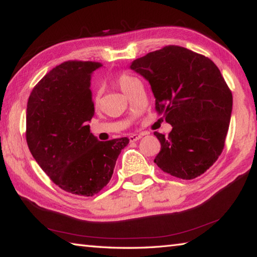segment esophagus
I'll return each instance as SVG.
<instances>
[{"label":"esophagus","instance_id":"34e87169","mask_svg":"<svg viewBox=\"0 0 257 257\" xmlns=\"http://www.w3.org/2000/svg\"><path fill=\"white\" fill-rule=\"evenodd\" d=\"M142 137H143V135L132 134V135H129V141H130V142H137L138 139H141Z\"/></svg>","mask_w":257,"mask_h":257}]
</instances>
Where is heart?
I'll list each match as a JSON object with an SVG mask.
<instances>
[{
  "mask_svg": "<svg viewBox=\"0 0 257 257\" xmlns=\"http://www.w3.org/2000/svg\"><path fill=\"white\" fill-rule=\"evenodd\" d=\"M134 80H135V78L127 75V73H119V75L116 76V78H115V84L121 90H122L123 93H125V92H127L129 85L132 84ZM94 101H95V103H97L98 97L95 96Z\"/></svg>",
  "mask_w": 257,
  "mask_h": 257,
  "instance_id": "b5f03b06",
  "label": "heart"
}]
</instances>
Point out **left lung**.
<instances>
[{
	"mask_svg": "<svg viewBox=\"0 0 257 257\" xmlns=\"http://www.w3.org/2000/svg\"><path fill=\"white\" fill-rule=\"evenodd\" d=\"M130 68L149 80L156 112L172 125L168 137L154 133L161 143L156 165L185 180L203 175L222 153L232 110L231 90L219 68L177 45L147 53Z\"/></svg>",
	"mask_w": 257,
	"mask_h": 257,
	"instance_id": "obj_1",
	"label": "left lung"
}]
</instances>
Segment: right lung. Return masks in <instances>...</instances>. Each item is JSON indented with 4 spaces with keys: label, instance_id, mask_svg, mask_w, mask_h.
<instances>
[{
    "label": "right lung",
    "instance_id": "obj_1",
    "mask_svg": "<svg viewBox=\"0 0 257 257\" xmlns=\"http://www.w3.org/2000/svg\"><path fill=\"white\" fill-rule=\"evenodd\" d=\"M94 61H66L34 87L27 103L26 141L30 153L61 189L94 196L105 187L127 137L99 142L87 121L94 116L90 76Z\"/></svg>",
    "mask_w": 257,
    "mask_h": 257
}]
</instances>
